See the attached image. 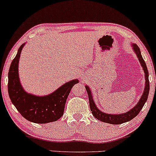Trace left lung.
<instances>
[{
  "label": "left lung",
  "mask_w": 156,
  "mask_h": 156,
  "mask_svg": "<svg viewBox=\"0 0 156 156\" xmlns=\"http://www.w3.org/2000/svg\"><path fill=\"white\" fill-rule=\"evenodd\" d=\"M133 50L135 53L137 55L139 60L141 63V66L143 67V70H144L145 73V88L144 91L143 93L142 96H141V99L138 102V104L134 107L133 108L129 111L128 112L125 113H122V114H108V113H105L103 112L99 111V109L96 106L95 103H94V100H93L92 94L90 92V88L88 87L85 86L86 90L87 92V95H88L89 99V104H90V111L92 112L93 116L95 117L97 119L100 120L101 122H105V123L113 124V125H120V124L125 123V122H129V121L132 120L134 117H136L142 109L144 107L145 102L147 100L149 91H150V82H149V73L147 68V65L145 63L144 60L142 58V56L141 55V51H140V48H139L136 44H133Z\"/></svg>",
  "instance_id": "left-lung-1"
}]
</instances>
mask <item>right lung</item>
Here are the masks:
<instances>
[{
	"label": "right lung",
	"instance_id": "right-lung-1",
	"mask_svg": "<svg viewBox=\"0 0 156 156\" xmlns=\"http://www.w3.org/2000/svg\"><path fill=\"white\" fill-rule=\"evenodd\" d=\"M23 45L19 48L9 71L8 92L10 99L22 116L29 122L45 124L57 121L63 115L69 93L73 85L78 83V80L68 82L48 96L37 97L26 93L20 85L18 76V62Z\"/></svg>",
	"mask_w": 156,
	"mask_h": 156
}]
</instances>
